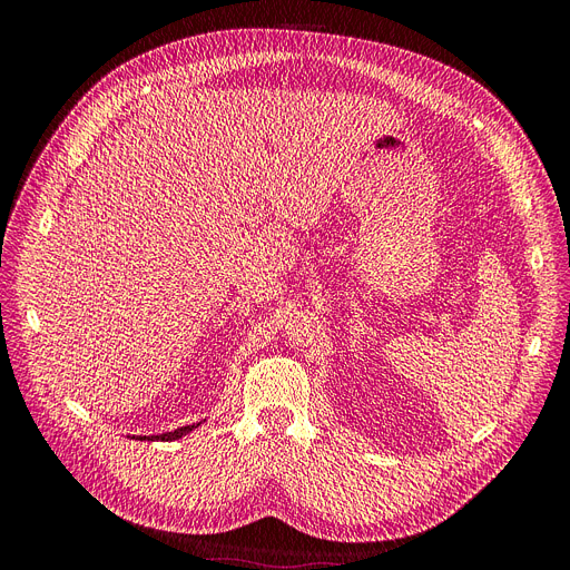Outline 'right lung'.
Segmentation results:
<instances>
[{
  "label": "right lung",
  "mask_w": 570,
  "mask_h": 570,
  "mask_svg": "<svg viewBox=\"0 0 570 570\" xmlns=\"http://www.w3.org/2000/svg\"><path fill=\"white\" fill-rule=\"evenodd\" d=\"M194 428H198V423H196V425H187V428H177V430L166 432V434H157V436H153V439H157V441H173V439H179V436L189 434ZM140 439H149V436H140ZM153 439H149V441H153Z\"/></svg>",
  "instance_id": "add662e5"
}]
</instances>
